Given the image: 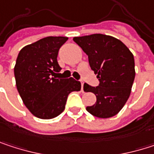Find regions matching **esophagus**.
<instances>
[{"label": "esophagus", "instance_id": "esophagus-1", "mask_svg": "<svg viewBox=\"0 0 154 154\" xmlns=\"http://www.w3.org/2000/svg\"><path fill=\"white\" fill-rule=\"evenodd\" d=\"M81 90L82 92H84V82H81Z\"/></svg>", "mask_w": 154, "mask_h": 154}]
</instances>
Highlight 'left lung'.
Here are the masks:
<instances>
[{"mask_svg": "<svg viewBox=\"0 0 154 154\" xmlns=\"http://www.w3.org/2000/svg\"><path fill=\"white\" fill-rule=\"evenodd\" d=\"M73 41L87 54L89 65L99 80L98 86L84 84V90L96 96V103L86 110L102 119L115 116L131 93L136 76L133 54L121 41L106 35L74 37Z\"/></svg>", "mask_w": 154, "mask_h": 154, "instance_id": "obj_1", "label": "left lung"}]
</instances>
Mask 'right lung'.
I'll list each match as a JSON object with an SVG mask.
<instances>
[{
	"label": "right lung",
	"instance_id": "add662e5",
	"mask_svg": "<svg viewBox=\"0 0 154 154\" xmlns=\"http://www.w3.org/2000/svg\"><path fill=\"white\" fill-rule=\"evenodd\" d=\"M68 37L48 36L22 48L14 68L17 89L30 112L43 119L59 116L65 109L69 94L80 91L81 83L57 78L60 71L57 57Z\"/></svg>",
	"mask_w": 154,
	"mask_h": 154
}]
</instances>
